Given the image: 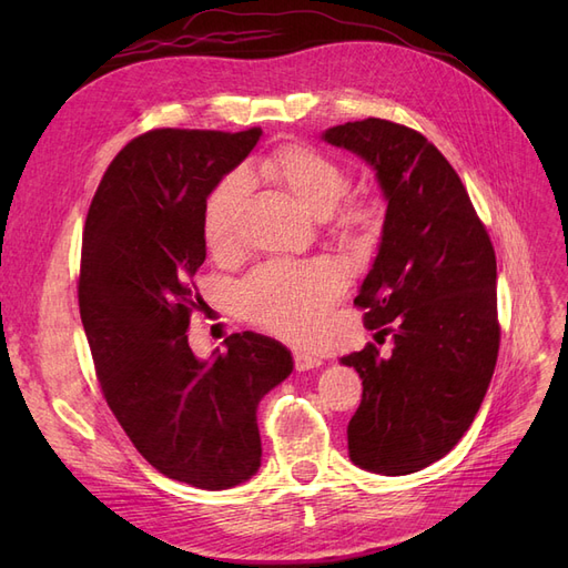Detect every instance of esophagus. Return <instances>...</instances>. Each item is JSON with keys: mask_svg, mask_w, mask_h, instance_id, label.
I'll return each instance as SVG.
<instances>
[{"mask_svg": "<svg viewBox=\"0 0 568 568\" xmlns=\"http://www.w3.org/2000/svg\"><path fill=\"white\" fill-rule=\"evenodd\" d=\"M294 363H296V369H298V372H307V369L320 367V365H322V357H317V355H313V353L298 351V353L294 355Z\"/></svg>", "mask_w": 568, "mask_h": 568, "instance_id": "34e87169", "label": "esophagus"}]
</instances>
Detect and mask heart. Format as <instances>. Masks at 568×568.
Wrapping results in <instances>:
<instances>
[{
  "instance_id": "1",
  "label": "heart",
  "mask_w": 568,
  "mask_h": 568,
  "mask_svg": "<svg viewBox=\"0 0 568 568\" xmlns=\"http://www.w3.org/2000/svg\"><path fill=\"white\" fill-rule=\"evenodd\" d=\"M261 173L294 196L315 217L329 215L348 189V173L311 146H282L261 163ZM246 170L220 180L203 209V236L213 251L232 246L236 222L248 194ZM341 227L355 232L369 222L365 209L343 211ZM343 288V272L332 261L272 263L257 270L242 288L244 315L291 341H311Z\"/></svg>"
}]
</instances>
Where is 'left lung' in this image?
<instances>
[{
	"label": "left lung",
	"mask_w": 568,
	"mask_h": 568,
	"mask_svg": "<svg viewBox=\"0 0 568 568\" xmlns=\"http://www.w3.org/2000/svg\"><path fill=\"white\" fill-rule=\"evenodd\" d=\"M322 140L363 159L386 201L355 305L367 307V329L395 322L393 353L367 346L338 359L363 379L351 462L372 474H415L469 432L490 386L500 346L495 251L467 189L424 134L367 118Z\"/></svg>",
	"instance_id": "8db88e82"
}]
</instances>
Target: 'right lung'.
<instances>
[{
  "label": "right lung",
  "instance_id": "right-lung-1",
  "mask_svg": "<svg viewBox=\"0 0 568 568\" xmlns=\"http://www.w3.org/2000/svg\"><path fill=\"white\" fill-rule=\"evenodd\" d=\"M263 130H151L109 165L82 239L80 317L101 390L142 457L203 490L261 469L257 405L294 372L280 341L244 332L225 353L189 348L203 209Z\"/></svg>",
  "mask_w": 568,
  "mask_h": 568
}]
</instances>
